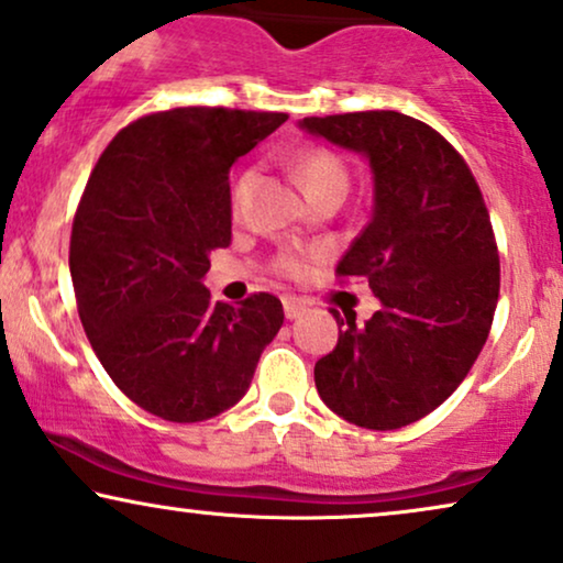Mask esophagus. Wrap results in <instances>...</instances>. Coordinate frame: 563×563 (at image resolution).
Returning <instances> with one entry per match:
<instances>
[{
  "instance_id": "34e87169",
  "label": "esophagus",
  "mask_w": 563,
  "mask_h": 563,
  "mask_svg": "<svg viewBox=\"0 0 563 563\" xmlns=\"http://www.w3.org/2000/svg\"><path fill=\"white\" fill-rule=\"evenodd\" d=\"M282 302H284V316H287L289 320L299 318L305 312V308H308V302H305V299L295 297V295H287V297L282 299Z\"/></svg>"
}]
</instances>
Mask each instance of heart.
<instances>
[{
	"label": "heart",
	"instance_id": "heart-1",
	"mask_svg": "<svg viewBox=\"0 0 563 563\" xmlns=\"http://www.w3.org/2000/svg\"><path fill=\"white\" fill-rule=\"evenodd\" d=\"M295 178L308 199H318V196H323V194L344 196L349 188V170H346L344 159L335 155V152L323 150V147L308 150L302 157L297 159ZM253 180H255L253 170H245L238 178L235 188H232V209L235 211H240V207H243L247 191L253 188ZM276 268L287 276H299L305 272V261H302V255H297V253H284L282 258L276 261Z\"/></svg>",
	"mask_w": 563,
	"mask_h": 563
}]
</instances>
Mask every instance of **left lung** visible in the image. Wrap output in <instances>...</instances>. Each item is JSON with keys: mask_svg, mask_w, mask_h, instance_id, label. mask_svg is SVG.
<instances>
[{"mask_svg": "<svg viewBox=\"0 0 563 563\" xmlns=\"http://www.w3.org/2000/svg\"><path fill=\"white\" fill-rule=\"evenodd\" d=\"M312 136L369 163L375 207L335 266L367 279L379 310L339 318V344L316 364L323 404L364 429H400L448 400L484 349L499 299L492 219L457 150L398 111L310 115Z\"/></svg>", "mask_w": 563, "mask_h": 563, "instance_id": "1", "label": "left lung"}]
</instances>
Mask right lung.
Returning a JSON list of instances; mask_svg holds the SVG:
<instances>
[{
  "label": "right lung",
  "mask_w": 563,
  "mask_h": 563,
  "mask_svg": "<svg viewBox=\"0 0 563 563\" xmlns=\"http://www.w3.org/2000/svg\"><path fill=\"white\" fill-rule=\"evenodd\" d=\"M287 113L173 108L121 129L87 180L69 243L79 318L108 375L144 411L194 424L235 406L284 323L268 291L211 302L228 247V173Z\"/></svg>",
  "instance_id": "add662e5"
}]
</instances>
